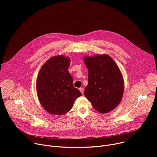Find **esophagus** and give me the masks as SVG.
<instances>
[{
	"mask_svg": "<svg viewBox=\"0 0 157 157\" xmlns=\"http://www.w3.org/2000/svg\"><path fill=\"white\" fill-rule=\"evenodd\" d=\"M79 91H81L82 94H83V93H84V89L83 88H79Z\"/></svg>",
	"mask_w": 157,
	"mask_h": 157,
	"instance_id": "obj_1",
	"label": "esophagus"
}]
</instances>
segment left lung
<instances>
[{"instance_id": "1", "label": "left lung", "mask_w": 157, "mask_h": 157, "mask_svg": "<svg viewBox=\"0 0 157 157\" xmlns=\"http://www.w3.org/2000/svg\"><path fill=\"white\" fill-rule=\"evenodd\" d=\"M88 69V84L84 94L94 109L107 113L120 103L124 93V81L119 67L107 55L85 57Z\"/></svg>"}]
</instances>
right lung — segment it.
I'll use <instances>...</instances> for the list:
<instances>
[{
	"label": "right lung",
	"instance_id": "add662e5",
	"mask_svg": "<svg viewBox=\"0 0 157 157\" xmlns=\"http://www.w3.org/2000/svg\"><path fill=\"white\" fill-rule=\"evenodd\" d=\"M70 60L60 55L48 59L41 68L36 81L39 101L48 113L62 115L70 111L81 93L73 86L68 71Z\"/></svg>",
	"mask_w": 157,
	"mask_h": 157
}]
</instances>
